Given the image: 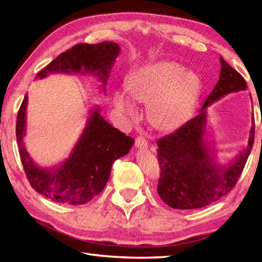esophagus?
Wrapping results in <instances>:
<instances>
[{"label": "esophagus", "instance_id": "esophagus-1", "mask_svg": "<svg viewBox=\"0 0 262 262\" xmlns=\"http://www.w3.org/2000/svg\"><path fill=\"white\" fill-rule=\"evenodd\" d=\"M135 146L137 148H147V142L143 136H138L135 141Z\"/></svg>", "mask_w": 262, "mask_h": 262}]
</instances>
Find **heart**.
<instances>
[{
  "label": "heart",
  "instance_id": "heart-1",
  "mask_svg": "<svg viewBox=\"0 0 262 262\" xmlns=\"http://www.w3.org/2000/svg\"><path fill=\"white\" fill-rule=\"evenodd\" d=\"M200 92V81L191 71L170 60H157L133 72L127 89L114 93L120 114L135 119L140 110L135 100L148 103V118L160 130H173L190 117Z\"/></svg>",
  "mask_w": 262,
  "mask_h": 262
}]
</instances>
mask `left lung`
<instances>
[{
    "instance_id": "obj_1",
    "label": "left lung",
    "mask_w": 262,
    "mask_h": 262,
    "mask_svg": "<svg viewBox=\"0 0 262 262\" xmlns=\"http://www.w3.org/2000/svg\"><path fill=\"white\" fill-rule=\"evenodd\" d=\"M220 62V79L198 115L174 133L158 141V160L161 166L158 192L172 208H200L229 193L241 176L252 149L253 119L247 146L226 163L220 162L215 143L209 140L206 111L208 105L227 94L247 90L243 77L222 56Z\"/></svg>"
}]
</instances>
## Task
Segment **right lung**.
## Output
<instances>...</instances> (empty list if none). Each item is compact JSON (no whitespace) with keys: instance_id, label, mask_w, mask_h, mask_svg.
<instances>
[{"instance_id":"right-lung-1","label":"right lung","mask_w":262,"mask_h":262,"mask_svg":"<svg viewBox=\"0 0 262 262\" xmlns=\"http://www.w3.org/2000/svg\"><path fill=\"white\" fill-rule=\"evenodd\" d=\"M120 53L117 42L103 41L97 45L79 43L60 54L36 76L45 79L51 74H90L101 82L102 92L116 58ZM28 96L26 94L16 117V141L20 159L31 187L55 203L83 205L102 191L109 180L111 166L125 157L135 141L114 128L94 105L85 127L69 155L59 164L40 166L28 153L25 145Z\"/></svg>"}]
</instances>
